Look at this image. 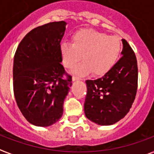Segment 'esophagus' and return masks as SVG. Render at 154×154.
I'll list each match as a JSON object with an SVG mask.
<instances>
[{"label": "esophagus", "instance_id": "1", "mask_svg": "<svg viewBox=\"0 0 154 154\" xmlns=\"http://www.w3.org/2000/svg\"><path fill=\"white\" fill-rule=\"evenodd\" d=\"M79 78L77 77V76H73V78H72L73 81H76V80H79Z\"/></svg>", "mask_w": 154, "mask_h": 154}]
</instances>
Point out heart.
<instances>
[{"label":"heart","instance_id":"heart-1","mask_svg":"<svg viewBox=\"0 0 154 154\" xmlns=\"http://www.w3.org/2000/svg\"><path fill=\"white\" fill-rule=\"evenodd\" d=\"M63 65L73 73L86 75L91 71L95 75H103L115 66L122 52V43L116 36L93 29H83L72 36V43L63 42L60 45Z\"/></svg>","mask_w":154,"mask_h":154}]
</instances>
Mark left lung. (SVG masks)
<instances>
[{"label": "left lung", "mask_w": 154, "mask_h": 154, "mask_svg": "<svg viewBox=\"0 0 154 154\" xmlns=\"http://www.w3.org/2000/svg\"><path fill=\"white\" fill-rule=\"evenodd\" d=\"M122 57L103 77L86 80L85 113L101 125L115 124L131 108L138 87V66L134 51L122 39Z\"/></svg>", "instance_id": "obj_1"}]
</instances>
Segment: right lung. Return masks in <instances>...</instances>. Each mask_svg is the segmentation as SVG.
Wrapping results in <instances>:
<instances>
[{
    "instance_id": "right-lung-1",
    "label": "right lung",
    "mask_w": 154,
    "mask_h": 154,
    "mask_svg": "<svg viewBox=\"0 0 154 154\" xmlns=\"http://www.w3.org/2000/svg\"><path fill=\"white\" fill-rule=\"evenodd\" d=\"M66 25L65 21H59L33 29L14 54V97L25 119L37 126H49L59 121L72 85V77L60 64V43Z\"/></svg>"
}]
</instances>
